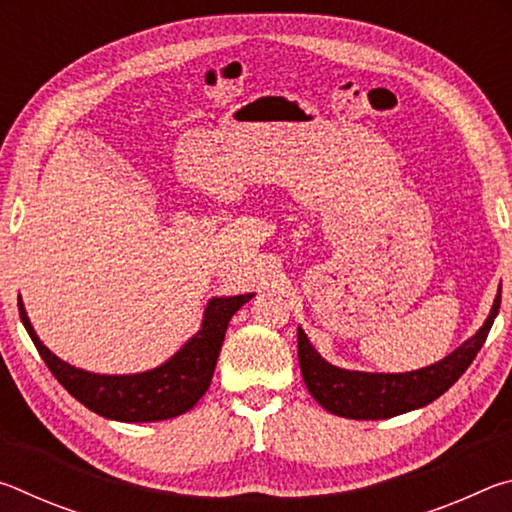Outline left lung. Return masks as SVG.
Here are the masks:
<instances>
[{
  "label": "left lung",
  "mask_w": 512,
  "mask_h": 512,
  "mask_svg": "<svg viewBox=\"0 0 512 512\" xmlns=\"http://www.w3.org/2000/svg\"><path fill=\"white\" fill-rule=\"evenodd\" d=\"M501 287L483 327L449 357L411 372H359L327 363L298 327L300 372L311 397L329 413L350 420H386L438 400L470 368L499 314Z\"/></svg>",
  "instance_id": "left-lung-1"
}]
</instances>
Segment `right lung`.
<instances>
[{"label":"right lung","instance_id":"right-lung-1","mask_svg":"<svg viewBox=\"0 0 512 512\" xmlns=\"http://www.w3.org/2000/svg\"><path fill=\"white\" fill-rule=\"evenodd\" d=\"M253 298V293L232 298H212L205 307L198 332L162 366L137 375H97L69 366L42 345L33 332L22 298H17L22 325L65 391L90 411L119 422H158L187 413L201 400L216 368L230 318Z\"/></svg>","mask_w":512,"mask_h":512}]
</instances>
